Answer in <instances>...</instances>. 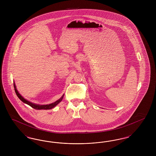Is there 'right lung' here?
Returning a JSON list of instances; mask_svg holds the SVG:
<instances>
[{"label": "right lung", "mask_w": 156, "mask_h": 156, "mask_svg": "<svg viewBox=\"0 0 156 156\" xmlns=\"http://www.w3.org/2000/svg\"><path fill=\"white\" fill-rule=\"evenodd\" d=\"M13 85H14L15 92H16L17 96L23 102L29 105V106H30L31 107H32L33 108H34V109H37V110H41V109L47 110V109H52L53 108H54L55 106H57V105L59 104V102L62 100V99H63V98H64V95L61 97V98H59L58 100H57V101L54 102V103L49 104V105H41L33 104V103L31 102L30 101H28L27 100L25 99L19 93V92L17 91V90L16 89V85H15V82H14Z\"/></svg>", "instance_id": "1"}]
</instances>
